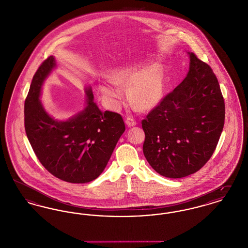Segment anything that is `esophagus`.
Segmentation results:
<instances>
[{
    "instance_id": "esophagus-1",
    "label": "esophagus",
    "mask_w": 248,
    "mask_h": 248,
    "mask_svg": "<svg viewBox=\"0 0 248 248\" xmlns=\"http://www.w3.org/2000/svg\"><path fill=\"white\" fill-rule=\"evenodd\" d=\"M125 124H126V125H127L128 127H131V126H135V125L137 124V122L133 118L127 117L126 120H125Z\"/></svg>"
}]
</instances>
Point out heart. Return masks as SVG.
<instances>
[{"instance_id":"1","label":"heart","mask_w":248,"mask_h":248,"mask_svg":"<svg viewBox=\"0 0 248 248\" xmlns=\"http://www.w3.org/2000/svg\"><path fill=\"white\" fill-rule=\"evenodd\" d=\"M121 86H127L130 102L140 109H152L159 105L165 93L163 68L158 64L144 68L135 63L114 71L112 81H106L99 87L102 96L113 108L118 107L124 96Z\"/></svg>"}]
</instances>
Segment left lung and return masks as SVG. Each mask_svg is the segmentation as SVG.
Segmentation results:
<instances>
[{
	"mask_svg": "<svg viewBox=\"0 0 248 248\" xmlns=\"http://www.w3.org/2000/svg\"><path fill=\"white\" fill-rule=\"evenodd\" d=\"M185 79L142 121L143 154L160 175H191L212 156L224 126L225 104L212 69L188 52Z\"/></svg>",
	"mask_w": 248,
	"mask_h": 248,
	"instance_id": "obj_1",
	"label": "left lung"
}]
</instances>
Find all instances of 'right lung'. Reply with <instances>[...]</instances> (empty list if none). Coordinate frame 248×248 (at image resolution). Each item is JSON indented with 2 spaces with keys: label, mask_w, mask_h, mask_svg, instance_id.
Instances as JSON below:
<instances>
[{
  "label": "right lung",
  "mask_w": 248,
  "mask_h": 248,
  "mask_svg": "<svg viewBox=\"0 0 248 248\" xmlns=\"http://www.w3.org/2000/svg\"><path fill=\"white\" fill-rule=\"evenodd\" d=\"M56 67L51 56L32 78L24 106L26 134L49 173L70 183H87L105 169L125 130L124 123L118 113L99 109L90 86L85 87L83 110L67 120L52 117L40 97L45 81Z\"/></svg>",
  "instance_id": "right-lung-1"
}]
</instances>
